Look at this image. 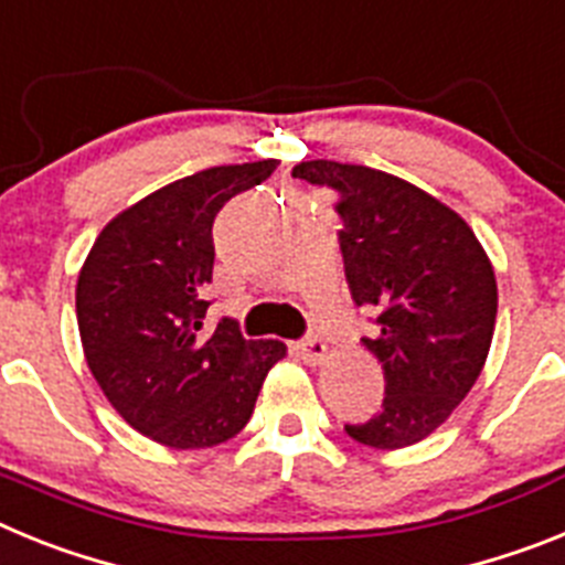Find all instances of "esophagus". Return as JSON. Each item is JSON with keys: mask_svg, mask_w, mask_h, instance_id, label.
I'll return each instance as SVG.
<instances>
[{"mask_svg": "<svg viewBox=\"0 0 565 565\" xmlns=\"http://www.w3.org/2000/svg\"><path fill=\"white\" fill-rule=\"evenodd\" d=\"M298 350H301V358L307 364H321L323 358H327V341L321 335H307L301 343H298Z\"/></svg>", "mask_w": 565, "mask_h": 565, "instance_id": "obj_1", "label": "esophagus"}]
</instances>
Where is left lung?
Returning a JSON list of instances; mask_svg holds the SVG:
<instances>
[{
    "instance_id": "8db88e82",
    "label": "left lung",
    "mask_w": 565,
    "mask_h": 565,
    "mask_svg": "<svg viewBox=\"0 0 565 565\" xmlns=\"http://www.w3.org/2000/svg\"><path fill=\"white\" fill-rule=\"evenodd\" d=\"M296 179L338 193L343 269L352 301L375 312L381 412L347 435L375 449H401L438 429L487 364L498 284L472 227L435 195L364 164L316 159Z\"/></svg>"
}]
</instances>
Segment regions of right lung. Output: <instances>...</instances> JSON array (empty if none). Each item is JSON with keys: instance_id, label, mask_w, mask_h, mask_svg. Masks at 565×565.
<instances>
[{"instance_id": "right-lung-1", "label": "right lung", "mask_w": 565, "mask_h": 565, "mask_svg": "<svg viewBox=\"0 0 565 565\" xmlns=\"http://www.w3.org/2000/svg\"><path fill=\"white\" fill-rule=\"evenodd\" d=\"M278 161L210 167L156 190L99 233L76 284L87 366L113 409L170 449H207L247 426L281 341H247L238 321L204 332L213 222Z\"/></svg>"}]
</instances>
